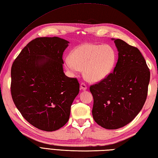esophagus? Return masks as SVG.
Masks as SVG:
<instances>
[{
  "instance_id": "34e87169",
  "label": "esophagus",
  "mask_w": 158,
  "mask_h": 158,
  "mask_svg": "<svg viewBox=\"0 0 158 158\" xmlns=\"http://www.w3.org/2000/svg\"><path fill=\"white\" fill-rule=\"evenodd\" d=\"M80 88H81V89H83V90H86L87 88H88V87H87V85H86L85 83L81 82V84H80Z\"/></svg>"
}]
</instances>
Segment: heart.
<instances>
[{
    "mask_svg": "<svg viewBox=\"0 0 158 158\" xmlns=\"http://www.w3.org/2000/svg\"><path fill=\"white\" fill-rule=\"evenodd\" d=\"M116 60L115 51L110 45L84 43L73 50L65 64L72 73L83 70L87 80L96 82L111 73Z\"/></svg>",
    "mask_w": 158,
    "mask_h": 158,
    "instance_id": "1",
    "label": "heart"
}]
</instances>
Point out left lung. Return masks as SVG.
Segmentation results:
<instances>
[{
	"instance_id": "left-lung-1",
	"label": "left lung",
	"mask_w": 158,
	"mask_h": 158,
	"mask_svg": "<svg viewBox=\"0 0 158 158\" xmlns=\"http://www.w3.org/2000/svg\"><path fill=\"white\" fill-rule=\"evenodd\" d=\"M114 42L119 53L113 71L89 87L93 118L109 130L120 128L135 118L146 101L150 80L149 69L139 49L122 39Z\"/></svg>"
}]
</instances>
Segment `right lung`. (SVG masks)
<instances>
[{"mask_svg":"<svg viewBox=\"0 0 158 158\" xmlns=\"http://www.w3.org/2000/svg\"><path fill=\"white\" fill-rule=\"evenodd\" d=\"M69 43L57 36L36 38L22 50L11 67L13 102L28 122L47 132L67 123L79 92L77 79L63 72V52Z\"/></svg>","mask_w":158,"mask_h":158,"instance_id":"add662e5","label":"right lung"}]
</instances>
